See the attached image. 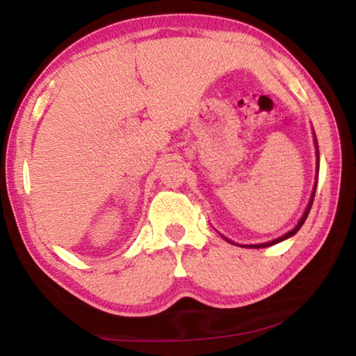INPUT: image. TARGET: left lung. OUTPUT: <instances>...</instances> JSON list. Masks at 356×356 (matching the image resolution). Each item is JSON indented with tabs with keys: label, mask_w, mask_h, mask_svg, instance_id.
<instances>
[{
	"label": "left lung",
	"mask_w": 356,
	"mask_h": 356,
	"mask_svg": "<svg viewBox=\"0 0 356 356\" xmlns=\"http://www.w3.org/2000/svg\"><path fill=\"white\" fill-rule=\"evenodd\" d=\"M316 144H317V140H316ZM317 155H318V150H317ZM317 168H318V156H317ZM316 186H317V182H316V185H314V191H312V196H311V201H309V204H308V207H306V210H305V215L301 216V220L298 221V225L295 226L291 232H287V234H284V236H282V237L276 238V240H272V242H267V243H261V245H246V248H265V246H272V245H275V243H280V242H282V240L292 237L293 234H297L298 229H300L301 226H303V222L306 221V218H308V215H309L312 201H314V196H316ZM231 243H232V242H231Z\"/></svg>",
	"instance_id": "1"
}]
</instances>
